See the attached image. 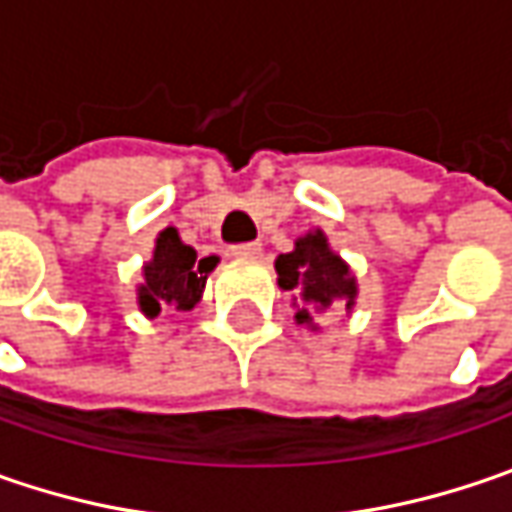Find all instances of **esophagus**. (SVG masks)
<instances>
[{"instance_id":"obj_1","label":"esophagus","mask_w":512,"mask_h":512,"mask_svg":"<svg viewBox=\"0 0 512 512\" xmlns=\"http://www.w3.org/2000/svg\"><path fill=\"white\" fill-rule=\"evenodd\" d=\"M260 243H237V246H232V255L240 257V260H255V257H260Z\"/></svg>"}]
</instances>
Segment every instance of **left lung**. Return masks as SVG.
<instances>
[{
  "instance_id": "obj_1",
  "label": "left lung",
  "mask_w": 512,
  "mask_h": 512,
  "mask_svg": "<svg viewBox=\"0 0 512 512\" xmlns=\"http://www.w3.org/2000/svg\"><path fill=\"white\" fill-rule=\"evenodd\" d=\"M280 289L295 292L300 300V309L295 312V321L309 323L312 315L329 309L332 303H344L346 309L355 306L358 298V283L352 269L346 266L341 255L329 249V240L321 229L303 234L295 240V249L278 255L275 260Z\"/></svg>"
}]
</instances>
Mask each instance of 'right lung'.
<instances>
[{"label": "right lung", "mask_w": 512, "mask_h": 512, "mask_svg": "<svg viewBox=\"0 0 512 512\" xmlns=\"http://www.w3.org/2000/svg\"><path fill=\"white\" fill-rule=\"evenodd\" d=\"M217 257H197L180 240L177 229H163L154 243V257L143 266V283L137 286V303L145 318H157L163 309L189 312L203 298L209 272Z\"/></svg>", "instance_id": "1"}]
</instances>
